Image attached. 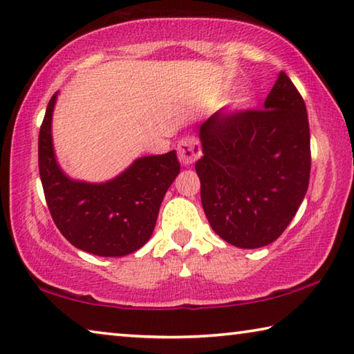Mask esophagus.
<instances>
[{
	"mask_svg": "<svg viewBox=\"0 0 354 354\" xmlns=\"http://www.w3.org/2000/svg\"><path fill=\"white\" fill-rule=\"evenodd\" d=\"M178 157L183 165H192L201 157V145L198 138L184 137L178 143Z\"/></svg>",
	"mask_w": 354,
	"mask_h": 354,
	"instance_id": "34e87169",
	"label": "esophagus"
}]
</instances>
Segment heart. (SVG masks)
<instances>
[{
  "instance_id": "heart-1",
  "label": "heart",
  "mask_w": 354,
  "mask_h": 354,
  "mask_svg": "<svg viewBox=\"0 0 354 354\" xmlns=\"http://www.w3.org/2000/svg\"><path fill=\"white\" fill-rule=\"evenodd\" d=\"M249 102H250V94L249 93L243 91L241 94H238V97H236V104L238 105H248Z\"/></svg>"
}]
</instances>
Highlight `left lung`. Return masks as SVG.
<instances>
[{"instance_id": "1", "label": "left lung", "mask_w": 354, "mask_h": 354, "mask_svg": "<svg viewBox=\"0 0 354 354\" xmlns=\"http://www.w3.org/2000/svg\"><path fill=\"white\" fill-rule=\"evenodd\" d=\"M195 170L212 230L232 245L258 249L288 227L310 178L304 99L280 72L261 110L212 115L200 126Z\"/></svg>"}]
</instances>
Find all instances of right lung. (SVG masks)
Masks as SVG:
<instances>
[{
	"label": "right lung",
	"mask_w": 354,
	"mask_h": 354,
	"mask_svg": "<svg viewBox=\"0 0 354 354\" xmlns=\"http://www.w3.org/2000/svg\"><path fill=\"white\" fill-rule=\"evenodd\" d=\"M55 102L56 93L39 131V173L55 225L72 245L88 254H132L153 234L162 200L181 168L176 151L140 157L120 176L102 184L74 181L55 159Z\"/></svg>",
	"instance_id": "add662e5"
}]
</instances>
